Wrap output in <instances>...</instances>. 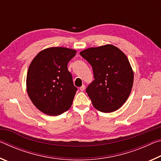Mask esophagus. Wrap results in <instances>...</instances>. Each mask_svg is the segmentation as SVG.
Returning <instances> with one entry per match:
<instances>
[{
  "label": "esophagus",
  "mask_w": 161,
  "mask_h": 161,
  "mask_svg": "<svg viewBox=\"0 0 161 161\" xmlns=\"http://www.w3.org/2000/svg\"><path fill=\"white\" fill-rule=\"evenodd\" d=\"M80 90L81 91V92H83L84 89H85V85H84V84H82V85H81L80 87Z\"/></svg>",
  "instance_id": "esophagus-1"
}]
</instances>
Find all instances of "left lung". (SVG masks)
<instances>
[{
	"instance_id": "left-lung-1",
	"label": "left lung",
	"mask_w": 161,
	"mask_h": 161,
	"mask_svg": "<svg viewBox=\"0 0 161 161\" xmlns=\"http://www.w3.org/2000/svg\"><path fill=\"white\" fill-rule=\"evenodd\" d=\"M80 54L93 69L94 80L86 89L92 104L104 113L118 109L129 97L133 83L127 57L111 45L86 49Z\"/></svg>"
}]
</instances>
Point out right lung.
<instances>
[{"mask_svg": "<svg viewBox=\"0 0 161 161\" xmlns=\"http://www.w3.org/2000/svg\"><path fill=\"white\" fill-rule=\"evenodd\" d=\"M76 50L50 47L38 53L27 73L26 86L30 99L40 111L58 116L72 106L77 88L67 64Z\"/></svg>", "mask_w": 161, "mask_h": 161, "instance_id": "1", "label": "right lung"}]
</instances>
